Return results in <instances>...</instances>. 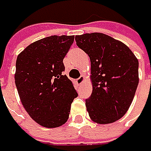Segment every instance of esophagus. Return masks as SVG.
I'll return each mask as SVG.
<instances>
[{"instance_id": "34e87169", "label": "esophagus", "mask_w": 151, "mask_h": 151, "mask_svg": "<svg viewBox=\"0 0 151 151\" xmlns=\"http://www.w3.org/2000/svg\"><path fill=\"white\" fill-rule=\"evenodd\" d=\"M84 80H85V77L83 76V75H81V76L79 79H77V81H77V83H78V84H81V83L84 81Z\"/></svg>"}]
</instances>
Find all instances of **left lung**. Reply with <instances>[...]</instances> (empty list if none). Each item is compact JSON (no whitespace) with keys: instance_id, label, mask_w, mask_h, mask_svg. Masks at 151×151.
<instances>
[{"instance_id":"obj_1","label":"left lung","mask_w":151,"mask_h":151,"mask_svg":"<svg viewBox=\"0 0 151 151\" xmlns=\"http://www.w3.org/2000/svg\"><path fill=\"white\" fill-rule=\"evenodd\" d=\"M77 45L89 56L92 94L86 99L90 119L111 124L128 111L139 83V62L131 49L103 33L75 37Z\"/></svg>"}]
</instances>
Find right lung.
<instances>
[{"label": "right lung", "instance_id": "obj_1", "mask_svg": "<svg viewBox=\"0 0 151 151\" xmlns=\"http://www.w3.org/2000/svg\"><path fill=\"white\" fill-rule=\"evenodd\" d=\"M73 36H51L27 46L16 61L15 84L29 116L41 126L64 124L78 93L66 75L63 58Z\"/></svg>", "mask_w": 151, "mask_h": 151}]
</instances>
